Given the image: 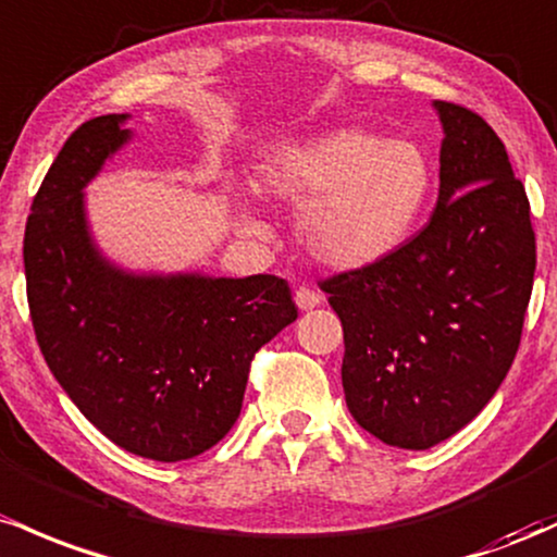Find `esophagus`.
Listing matches in <instances>:
<instances>
[{
    "label": "esophagus",
    "mask_w": 557,
    "mask_h": 557,
    "mask_svg": "<svg viewBox=\"0 0 557 557\" xmlns=\"http://www.w3.org/2000/svg\"><path fill=\"white\" fill-rule=\"evenodd\" d=\"M295 302L299 310H312L315 305H321V295L315 289H310V286H299L295 292Z\"/></svg>",
    "instance_id": "34e87169"
}]
</instances>
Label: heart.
Returning a JSON list of instances; mask_svg holds the SVG:
<instances>
[{
	"label": "heart",
	"instance_id": "obj_1",
	"mask_svg": "<svg viewBox=\"0 0 557 557\" xmlns=\"http://www.w3.org/2000/svg\"><path fill=\"white\" fill-rule=\"evenodd\" d=\"M431 181V162L416 141L347 126L276 149L262 165L258 189L299 210L297 239L312 260L331 271H360L408 242ZM236 221L247 234H262L245 205Z\"/></svg>",
	"mask_w": 557,
	"mask_h": 557
}]
</instances>
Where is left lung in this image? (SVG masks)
Here are the masks:
<instances>
[{
  "label": "left lung",
  "instance_id": "1",
  "mask_svg": "<svg viewBox=\"0 0 557 557\" xmlns=\"http://www.w3.org/2000/svg\"><path fill=\"white\" fill-rule=\"evenodd\" d=\"M440 197L421 234L323 281L345 331L342 386L362 429L429 449L481 413L521 342L536 247L523 184L484 117L434 102Z\"/></svg>",
  "mask_w": 557,
  "mask_h": 557
}]
</instances>
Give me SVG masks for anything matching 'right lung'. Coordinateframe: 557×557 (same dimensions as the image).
I'll return each instance as SVG.
<instances>
[{
	"label": "right lung",
	"mask_w": 557,
	"mask_h": 557,
	"mask_svg": "<svg viewBox=\"0 0 557 557\" xmlns=\"http://www.w3.org/2000/svg\"><path fill=\"white\" fill-rule=\"evenodd\" d=\"M99 115L62 144L23 239L28 308L49 371L117 447L176 463L205 453L242 413L249 362L297 321L278 276L134 273L94 242L86 184L131 131Z\"/></svg>",
	"instance_id": "1"
}]
</instances>
